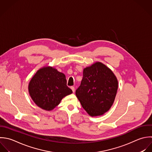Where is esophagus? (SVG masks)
<instances>
[{
    "instance_id": "obj_1",
    "label": "esophagus",
    "mask_w": 152,
    "mask_h": 152,
    "mask_svg": "<svg viewBox=\"0 0 152 152\" xmlns=\"http://www.w3.org/2000/svg\"><path fill=\"white\" fill-rule=\"evenodd\" d=\"M70 88L72 89L73 92H75V87H74V86H71Z\"/></svg>"
}]
</instances>
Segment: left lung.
<instances>
[{"instance_id": "obj_1", "label": "left lung", "mask_w": 152, "mask_h": 152, "mask_svg": "<svg viewBox=\"0 0 152 152\" xmlns=\"http://www.w3.org/2000/svg\"><path fill=\"white\" fill-rule=\"evenodd\" d=\"M118 89V81L106 66L97 62L83 70L76 95L91 116L102 115L111 107Z\"/></svg>"}]
</instances>
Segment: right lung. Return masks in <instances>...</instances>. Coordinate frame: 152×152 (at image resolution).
Wrapping results in <instances>:
<instances>
[{"label":"right lung","mask_w":152,"mask_h":152,"mask_svg":"<svg viewBox=\"0 0 152 152\" xmlns=\"http://www.w3.org/2000/svg\"><path fill=\"white\" fill-rule=\"evenodd\" d=\"M28 90L37 105L47 111L52 110L63 98L73 92L67 86L65 75L50 67L36 73L29 83Z\"/></svg>","instance_id":"1"}]
</instances>
